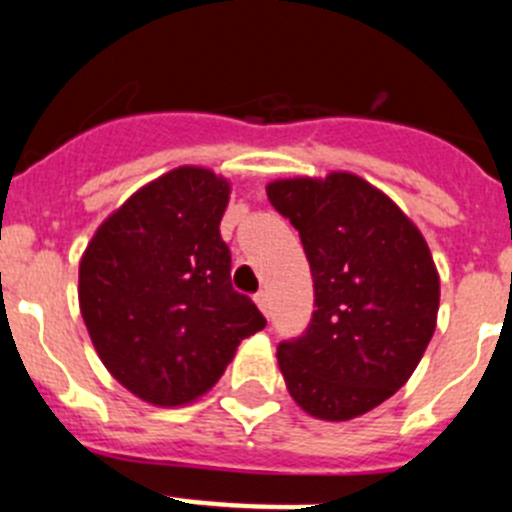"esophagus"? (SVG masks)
Instances as JSON below:
<instances>
[{
	"label": "esophagus",
	"instance_id": "1",
	"mask_svg": "<svg viewBox=\"0 0 512 512\" xmlns=\"http://www.w3.org/2000/svg\"><path fill=\"white\" fill-rule=\"evenodd\" d=\"M253 300H256V305H259V310L264 312L266 318H269V315H271V297H269V292H266V289H261L259 295L253 297Z\"/></svg>",
	"mask_w": 512,
	"mask_h": 512
}]
</instances>
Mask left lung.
Here are the masks:
<instances>
[{
    "label": "left lung",
    "instance_id": "1",
    "mask_svg": "<svg viewBox=\"0 0 512 512\" xmlns=\"http://www.w3.org/2000/svg\"><path fill=\"white\" fill-rule=\"evenodd\" d=\"M274 210L300 230L315 312L277 361L292 400L320 420L382 405L431 343L441 282L423 233L377 187L348 171L266 184Z\"/></svg>",
    "mask_w": 512,
    "mask_h": 512
}]
</instances>
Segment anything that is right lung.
I'll list each match as a JSON object with an SVG mask.
<instances>
[{
    "instance_id": "add662e5",
    "label": "right lung",
    "mask_w": 512,
    "mask_h": 512,
    "mask_svg": "<svg viewBox=\"0 0 512 512\" xmlns=\"http://www.w3.org/2000/svg\"><path fill=\"white\" fill-rule=\"evenodd\" d=\"M228 200V179L179 166L117 207L81 256L79 307L99 359L158 408L210 392L238 343L266 325L230 284Z\"/></svg>"
}]
</instances>
